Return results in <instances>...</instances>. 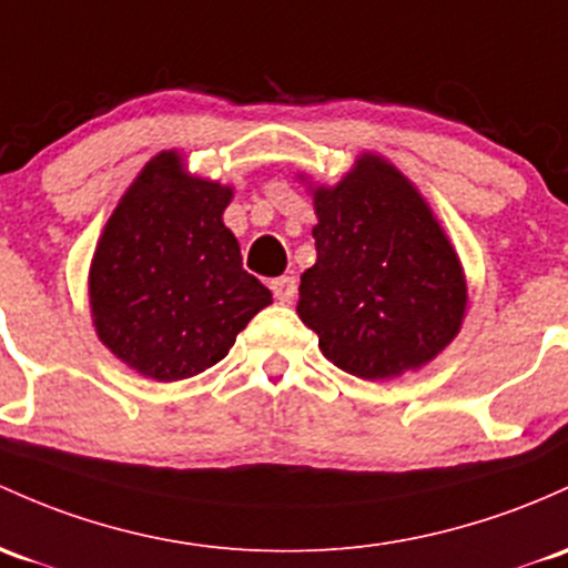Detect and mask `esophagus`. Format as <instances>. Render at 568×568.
<instances>
[{
    "label": "esophagus",
    "mask_w": 568,
    "mask_h": 568,
    "mask_svg": "<svg viewBox=\"0 0 568 568\" xmlns=\"http://www.w3.org/2000/svg\"><path fill=\"white\" fill-rule=\"evenodd\" d=\"M271 290H273V295H276V301L292 303V297H295V292H297V282L292 276H278L271 282Z\"/></svg>",
    "instance_id": "34e87169"
}]
</instances>
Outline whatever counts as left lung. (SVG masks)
Returning a JSON list of instances; mask_svg holds the SVG:
<instances>
[{
    "label": "left lung",
    "mask_w": 568,
    "mask_h": 568,
    "mask_svg": "<svg viewBox=\"0 0 568 568\" xmlns=\"http://www.w3.org/2000/svg\"><path fill=\"white\" fill-rule=\"evenodd\" d=\"M316 262L297 316L322 355L359 379L430 363L466 316V276L430 205L395 164L363 154L335 186H316Z\"/></svg>",
    "instance_id": "obj_1"
}]
</instances>
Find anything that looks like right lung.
Instances as JSON below:
<instances>
[{"mask_svg":"<svg viewBox=\"0 0 568 568\" xmlns=\"http://www.w3.org/2000/svg\"><path fill=\"white\" fill-rule=\"evenodd\" d=\"M230 200L233 189L194 179L175 151H162L102 230L89 271L97 335L149 379L203 374L273 303L224 227Z\"/></svg>","mask_w":568,"mask_h":568,"instance_id":"right-lung-1","label":"right lung"}]
</instances>
